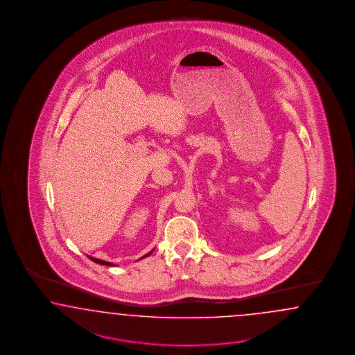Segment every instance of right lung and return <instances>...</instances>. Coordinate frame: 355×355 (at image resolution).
<instances>
[{
	"label": "right lung",
	"instance_id": "right-lung-1",
	"mask_svg": "<svg viewBox=\"0 0 355 355\" xmlns=\"http://www.w3.org/2000/svg\"><path fill=\"white\" fill-rule=\"evenodd\" d=\"M152 254V251H150V254H147V255H144L143 258H146V257H148V255H150ZM88 258L91 259L92 261H95V263H97V264H103V266H116V264H112V263H109V261H104V260H100V259L96 258H92V257H88ZM141 258V259H143Z\"/></svg>",
	"mask_w": 355,
	"mask_h": 355
}]
</instances>
